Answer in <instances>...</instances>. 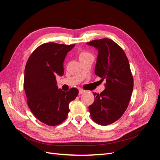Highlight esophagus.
Wrapping results in <instances>:
<instances>
[{
  "instance_id": "esophagus-1",
  "label": "esophagus",
  "mask_w": 160,
  "mask_h": 160,
  "mask_svg": "<svg viewBox=\"0 0 160 160\" xmlns=\"http://www.w3.org/2000/svg\"><path fill=\"white\" fill-rule=\"evenodd\" d=\"M85 93V91L84 90H82V89H79V95H81Z\"/></svg>"
}]
</instances>
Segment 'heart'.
<instances>
[{
	"mask_svg": "<svg viewBox=\"0 0 160 160\" xmlns=\"http://www.w3.org/2000/svg\"><path fill=\"white\" fill-rule=\"evenodd\" d=\"M91 54H89V53L88 52H86V51H81L80 53H79V59H83V58L84 57H88L89 55H90Z\"/></svg>",
	"mask_w": 160,
	"mask_h": 160,
	"instance_id": "obj_1",
	"label": "heart"
}]
</instances>
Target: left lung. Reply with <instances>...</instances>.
I'll return each instance as SVG.
<instances>
[{
  "label": "left lung",
  "instance_id": "1",
  "mask_svg": "<svg viewBox=\"0 0 160 160\" xmlns=\"http://www.w3.org/2000/svg\"><path fill=\"white\" fill-rule=\"evenodd\" d=\"M98 50L95 73L105 80V89L93 93L95 101L89 107L91 118L101 125L118 120L128 108L133 88V79L128 57L117 43L104 38L87 42Z\"/></svg>",
  "mask_w": 160,
  "mask_h": 160
}]
</instances>
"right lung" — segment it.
Masks as SVG:
<instances>
[{
  "label": "right lung",
  "mask_w": 160,
  "mask_h": 160,
  "mask_svg": "<svg viewBox=\"0 0 160 160\" xmlns=\"http://www.w3.org/2000/svg\"><path fill=\"white\" fill-rule=\"evenodd\" d=\"M75 45L44 43L33 51L25 69L24 89L33 115L43 123L57 125L67 119L69 105L79 93L76 88H58L56 77L64 74L63 62Z\"/></svg>",
  "instance_id": "1"
}]
</instances>
